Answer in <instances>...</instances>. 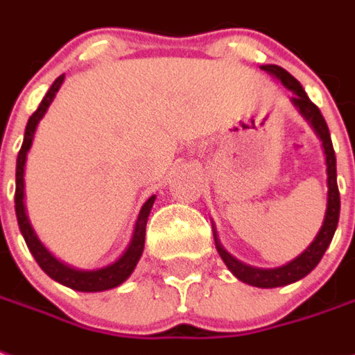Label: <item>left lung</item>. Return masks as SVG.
Here are the masks:
<instances>
[{
  "label": "left lung",
  "instance_id": "left-lung-1",
  "mask_svg": "<svg viewBox=\"0 0 355 355\" xmlns=\"http://www.w3.org/2000/svg\"><path fill=\"white\" fill-rule=\"evenodd\" d=\"M263 71H267L272 76H277L288 90L294 92V105L300 109V113L311 123V126L315 128V132L319 138L323 140L324 155H327V175H329V202H327V213H324L323 227L319 230V234L315 240L307 246V250L302 255H298L294 261L282 265L279 269H255L250 265L240 263L238 259H234L232 255L227 254L220 248L219 240L215 236V244H217V252L223 257V261L227 263L230 271L236 275L240 281L248 282L252 286L257 288H277V286H284L290 282H296L300 279H304L306 275L313 271L317 263L321 261V257L327 252V248L331 244V240L334 236V230L338 225V215H340V192H338V184H336V155H334L333 140H331V132L327 121L321 115V111L317 107L313 101L307 98L306 90L302 88V84L279 65H263Z\"/></svg>",
  "mask_w": 355,
  "mask_h": 355
}]
</instances>
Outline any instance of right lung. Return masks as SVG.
I'll return each instance as SVG.
<instances>
[{
    "instance_id": "right-lung-1",
    "label": "right lung",
    "mask_w": 355,
    "mask_h": 355,
    "mask_svg": "<svg viewBox=\"0 0 355 355\" xmlns=\"http://www.w3.org/2000/svg\"><path fill=\"white\" fill-rule=\"evenodd\" d=\"M63 78L65 74H61L57 78L55 83L51 84V88L46 94V98L42 100V103L38 105V109L34 111L26 123V130H24V140H22L21 152L17 155V188H15V211H17V220H19V229H21L22 236H24V242L26 246L34 255V259L38 261V265L42 267V271L49 275L53 281L65 284L69 288L80 290V292H101V290L115 288L119 284L130 277V272L135 271L136 263L140 259V255L144 252V240H146V223H148V215L152 211V205L155 202V196H152L148 202L144 203L142 209H140V215H138V220H136L135 234H132V240H130V246L126 248V252L113 265H107L103 269H98V271H76V269H71L67 267L61 261H57L53 255L49 254L46 248L42 246V242L38 240V236L34 234L31 223H28V217H26V211H24V163H26V153L31 150L32 138H34V132H36V126H38L40 119L44 117V113L48 111L49 103L55 98L59 86L63 84Z\"/></svg>"
}]
</instances>
